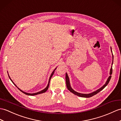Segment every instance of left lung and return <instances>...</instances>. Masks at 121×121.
Returning a JSON list of instances; mask_svg holds the SVG:
<instances>
[{"instance_id": "obj_1", "label": "left lung", "mask_w": 121, "mask_h": 121, "mask_svg": "<svg viewBox=\"0 0 121 121\" xmlns=\"http://www.w3.org/2000/svg\"><path fill=\"white\" fill-rule=\"evenodd\" d=\"M111 51H112V50H111ZM112 57H113V54H112ZM112 64H113V62H112ZM112 67H111V68L110 69V76L108 78V79H107V80L106 82V83L105 84V85H104L102 87V88H100L99 90H96V91H94V92H92V93H90V94H82V93H78L77 92L75 91L74 90L71 88V86H70L69 78L68 77V76H67V73H66V75H65V79H66V85L67 88L68 89V90L70 92H71L72 93H73L75 95H77V96H80V97H87V98L90 97H92L93 96H94V95H95V94H97L100 91H102L103 89H104L105 88V86L108 85L109 82L110 80V79H111V75L112 74Z\"/></svg>"}]
</instances>
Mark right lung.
Segmentation results:
<instances>
[{
    "label": "right lung",
    "mask_w": 121,
    "mask_h": 121,
    "mask_svg": "<svg viewBox=\"0 0 121 121\" xmlns=\"http://www.w3.org/2000/svg\"><path fill=\"white\" fill-rule=\"evenodd\" d=\"M56 69V68L55 69ZM55 69L54 70V71L52 72V74H51V75H50V78H49V81H48V85H47V86H46V88H45L44 90H42V91H40V92H37V93H32V94H31V93H26V92H24V91H22L21 90H20L18 88H17L19 90H20L21 92H22V93H24V94H26V95H37V94H41V93H44V92H45L47 90H48V87H49V82H50V79H51V78L52 77V75H53V74H54V72H55ZM9 78L10 79V80H11V81H12V82L13 83V84L16 87H17V86L15 85L14 84V83L13 81H12V80L11 79V78H10V76H9Z\"/></svg>",
    "instance_id": "1"
}]
</instances>
